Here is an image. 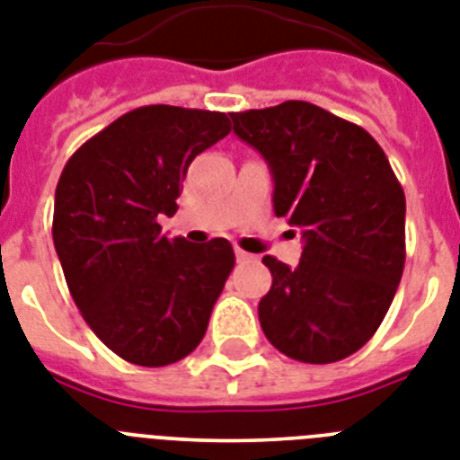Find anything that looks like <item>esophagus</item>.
<instances>
[{
    "mask_svg": "<svg viewBox=\"0 0 460 460\" xmlns=\"http://www.w3.org/2000/svg\"><path fill=\"white\" fill-rule=\"evenodd\" d=\"M234 256H237L239 263H249V261H253L252 253H246L244 249H234Z\"/></svg>",
    "mask_w": 460,
    "mask_h": 460,
    "instance_id": "obj_1",
    "label": "esophagus"
}]
</instances>
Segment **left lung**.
Wrapping results in <instances>:
<instances>
[{
	"label": "left lung",
	"mask_w": 460,
	"mask_h": 460,
	"mask_svg": "<svg viewBox=\"0 0 460 460\" xmlns=\"http://www.w3.org/2000/svg\"><path fill=\"white\" fill-rule=\"evenodd\" d=\"M275 181L272 207L303 233L301 263L275 256L261 329L305 364L350 358L381 326L404 270V190L362 127L305 101L233 112Z\"/></svg>",
	"instance_id": "obj_1"
}]
</instances>
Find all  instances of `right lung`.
<instances>
[{"mask_svg":"<svg viewBox=\"0 0 460 460\" xmlns=\"http://www.w3.org/2000/svg\"><path fill=\"white\" fill-rule=\"evenodd\" d=\"M230 134L226 112L146 105L67 159L56 185L53 246L91 332L138 367L188 358L207 333L233 244L169 239L190 162Z\"/></svg>","mask_w":460,"mask_h":460,"instance_id":"add662e5","label":"right lung"}]
</instances>
